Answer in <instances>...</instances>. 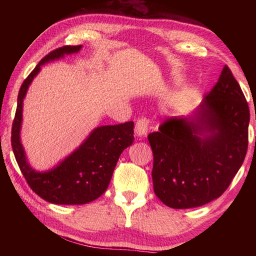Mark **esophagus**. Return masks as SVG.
<instances>
[{
  "mask_svg": "<svg viewBox=\"0 0 256 256\" xmlns=\"http://www.w3.org/2000/svg\"><path fill=\"white\" fill-rule=\"evenodd\" d=\"M150 120L148 118H140L136 123V133L138 136H144L148 133Z\"/></svg>",
  "mask_w": 256,
  "mask_h": 256,
  "instance_id": "esophagus-1",
  "label": "esophagus"
}]
</instances>
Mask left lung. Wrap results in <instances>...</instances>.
I'll list each match as a JSON object with an SVG mask.
<instances>
[{
    "mask_svg": "<svg viewBox=\"0 0 256 256\" xmlns=\"http://www.w3.org/2000/svg\"><path fill=\"white\" fill-rule=\"evenodd\" d=\"M250 108L227 66L196 115L170 118L148 136L154 190L172 209L206 204L228 188L248 146Z\"/></svg>",
    "mask_w": 256,
    "mask_h": 256,
    "instance_id": "8db88e82",
    "label": "left lung"
}]
</instances>
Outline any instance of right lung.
Masks as SVG:
<instances>
[{
    "label": "right lung",
    "instance_id": "1",
    "mask_svg": "<svg viewBox=\"0 0 256 256\" xmlns=\"http://www.w3.org/2000/svg\"><path fill=\"white\" fill-rule=\"evenodd\" d=\"M80 48L81 45L63 46L40 60L20 86L18 106L12 123L11 144L24 180L38 196L54 204H84L100 196L110 185L120 154L134 140L132 120L106 125L94 130L84 144L54 170L38 172L29 166L20 142L22 102L28 86L42 64L62 58L64 54L76 53Z\"/></svg>",
    "mask_w": 256,
    "mask_h": 256
}]
</instances>
